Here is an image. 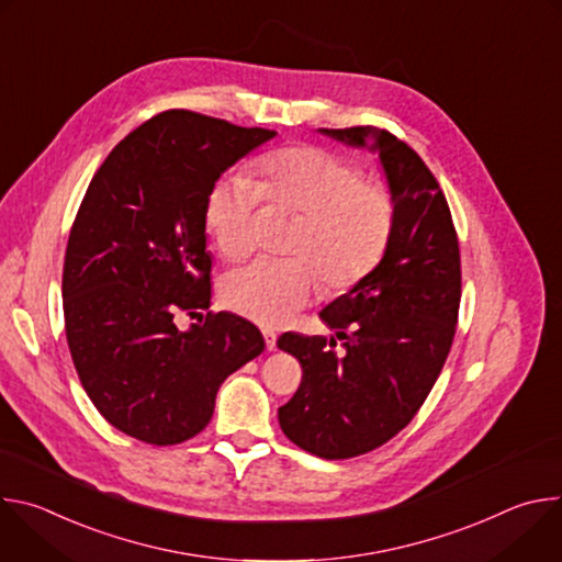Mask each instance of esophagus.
<instances>
[{"label": "esophagus", "instance_id": "1", "mask_svg": "<svg viewBox=\"0 0 562 562\" xmlns=\"http://www.w3.org/2000/svg\"><path fill=\"white\" fill-rule=\"evenodd\" d=\"M262 336H265V345H267V349H269V351H276V347H278V334H276V331H271V329H265V331H262Z\"/></svg>", "mask_w": 562, "mask_h": 562}]
</instances>
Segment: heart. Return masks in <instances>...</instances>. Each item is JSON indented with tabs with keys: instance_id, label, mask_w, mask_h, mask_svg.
I'll return each mask as SVG.
<instances>
[{
	"instance_id": "1",
	"label": "heart",
	"mask_w": 562,
	"mask_h": 562,
	"mask_svg": "<svg viewBox=\"0 0 562 562\" xmlns=\"http://www.w3.org/2000/svg\"><path fill=\"white\" fill-rule=\"evenodd\" d=\"M260 182L247 173L220 178L204 206L206 228L226 260L256 247V215L271 206L302 215L289 251L297 258H258L222 278V302L258 325L280 327L308 304L319 277L334 291L362 282L382 260L395 222L386 184L362 180V169L319 146H291L267 155Z\"/></svg>"
}]
</instances>
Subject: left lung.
Returning a JSON list of instances; mask_svg holds the SVG:
<instances>
[{
    "instance_id": "obj_1",
    "label": "left lung",
    "mask_w": 562,
    "mask_h": 562,
    "mask_svg": "<svg viewBox=\"0 0 562 562\" xmlns=\"http://www.w3.org/2000/svg\"><path fill=\"white\" fill-rule=\"evenodd\" d=\"M375 150L395 200V222L378 267L319 311L342 340L284 334L278 347L302 364L295 395L278 409L300 449L342 460L403 431L449 356L460 306V249L451 211L420 155L373 126L319 128Z\"/></svg>"
}]
</instances>
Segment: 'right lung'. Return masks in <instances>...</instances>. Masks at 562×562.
I'll list each match as a JSON object with an SVG mask.
<instances>
[{
    "instance_id": "1",
    "label": "right lung",
    "mask_w": 562,
    "mask_h": 562,
    "mask_svg": "<svg viewBox=\"0 0 562 562\" xmlns=\"http://www.w3.org/2000/svg\"><path fill=\"white\" fill-rule=\"evenodd\" d=\"M271 137L165 111L109 153L79 204L61 276L66 340L91 403L126 436L157 447L198 436L220 384L265 351L245 317L209 311L180 331L176 315L211 304V187Z\"/></svg>"
}]
</instances>
